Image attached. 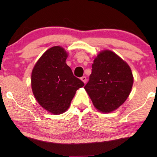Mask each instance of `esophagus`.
Returning <instances> with one entry per match:
<instances>
[{
    "instance_id": "34e87169",
    "label": "esophagus",
    "mask_w": 157,
    "mask_h": 157,
    "mask_svg": "<svg viewBox=\"0 0 157 157\" xmlns=\"http://www.w3.org/2000/svg\"><path fill=\"white\" fill-rule=\"evenodd\" d=\"M81 80L83 82L85 83L86 81V76H82V77H81Z\"/></svg>"
}]
</instances>
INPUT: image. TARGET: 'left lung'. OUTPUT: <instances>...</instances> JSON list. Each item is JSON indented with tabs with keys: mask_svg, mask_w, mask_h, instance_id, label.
Returning <instances> with one entry per match:
<instances>
[{
	"mask_svg": "<svg viewBox=\"0 0 157 157\" xmlns=\"http://www.w3.org/2000/svg\"><path fill=\"white\" fill-rule=\"evenodd\" d=\"M133 82L129 66L116 53L105 50L94 59L84 89L96 109L109 113L124 104L132 91Z\"/></svg>",
	"mask_w": 157,
	"mask_h": 157,
	"instance_id": "left-lung-1",
	"label": "left lung"
}]
</instances>
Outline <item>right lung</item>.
<instances>
[{
    "label": "right lung",
    "mask_w": 157,
    "mask_h": 157,
    "mask_svg": "<svg viewBox=\"0 0 157 157\" xmlns=\"http://www.w3.org/2000/svg\"><path fill=\"white\" fill-rule=\"evenodd\" d=\"M68 53L61 46H53L41 56L31 74L33 95L40 106L53 114L67 110L83 81L74 76L66 63Z\"/></svg>",
    "instance_id": "obj_1"
}]
</instances>
